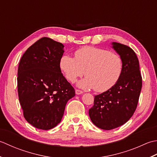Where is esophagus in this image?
<instances>
[{
    "instance_id": "34e87169",
    "label": "esophagus",
    "mask_w": 157,
    "mask_h": 157,
    "mask_svg": "<svg viewBox=\"0 0 157 157\" xmlns=\"http://www.w3.org/2000/svg\"><path fill=\"white\" fill-rule=\"evenodd\" d=\"M75 93H76V95H80V94H83V91H81V90H79V89H76V90H75Z\"/></svg>"
}]
</instances>
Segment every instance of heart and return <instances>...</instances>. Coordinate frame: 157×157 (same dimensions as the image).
Returning <instances> with one entry per match:
<instances>
[{"label":"heart","mask_w":157,"mask_h":157,"mask_svg":"<svg viewBox=\"0 0 157 157\" xmlns=\"http://www.w3.org/2000/svg\"><path fill=\"white\" fill-rule=\"evenodd\" d=\"M59 67L70 82H75L85 73L87 76L78 83L80 87L104 92L119 80L123 62L119 55L106 49L84 47L76 51L75 58L67 54L63 55Z\"/></svg>","instance_id":"heart-1"}]
</instances>
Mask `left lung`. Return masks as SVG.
Here are the masks:
<instances>
[{"mask_svg": "<svg viewBox=\"0 0 157 157\" xmlns=\"http://www.w3.org/2000/svg\"><path fill=\"white\" fill-rule=\"evenodd\" d=\"M120 56L123 69L113 87L95 95L89 117L95 126L104 130L119 127L127 122L136 111L142 86L139 60L134 51L124 44L113 43Z\"/></svg>", "mask_w": 157, "mask_h": 157, "instance_id": "left-lung-1", "label": "left lung"}]
</instances>
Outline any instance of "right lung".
Listing matches in <instances>:
<instances>
[{"label":"right lung","instance_id":"obj_1","mask_svg":"<svg viewBox=\"0 0 157 157\" xmlns=\"http://www.w3.org/2000/svg\"><path fill=\"white\" fill-rule=\"evenodd\" d=\"M63 44L43 37L25 51L19 63L17 91L24 117L40 129L60 123L75 89L62 73Z\"/></svg>","mask_w":157,"mask_h":157}]
</instances>
